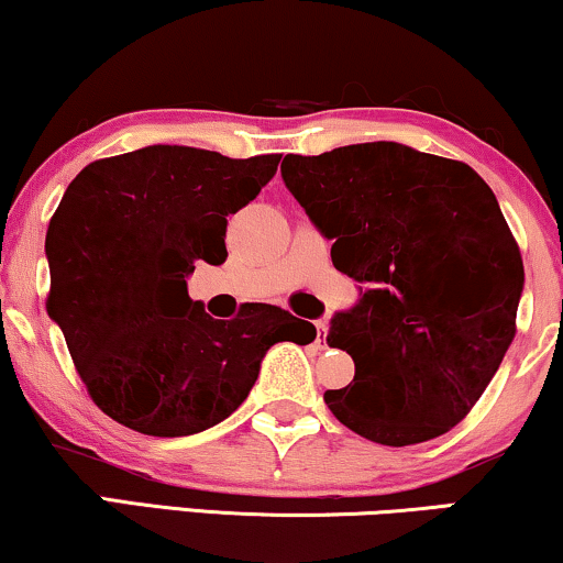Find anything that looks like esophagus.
Masks as SVG:
<instances>
[{"mask_svg": "<svg viewBox=\"0 0 563 563\" xmlns=\"http://www.w3.org/2000/svg\"><path fill=\"white\" fill-rule=\"evenodd\" d=\"M327 332H330V324L324 322V319H319L317 322V347H327Z\"/></svg>", "mask_w": 563, "mask_h": 563, "instance_id": "1", "label": "esophagus"}]
</instances>
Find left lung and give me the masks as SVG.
Here are the masks:
<instances>
[{
	"label": "left lung",
	"instance_id": "left-lung-1",
	"mask_svg": "<svg viewBox=\"0 0 563 563\" xmlns=\"http://www.w3.org/2000/svg\"><path fill=\"white\" fill-rule=\"evenodd\" d=\"M283 181L332 239V265L366 283L327 343L355 376L327 389L332 416L408 446L457 426L517 332L522 254L486 181L462 161L400 142L286 155Z\"/></svg>",
	"mask_w": 563,
	"mask_h": 563
}]
</instances>
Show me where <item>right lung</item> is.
<instances>
[{
  "label": "right lung",
  "mask_w": 563,
  "mask_h": 563,
  "mask_svg": "<svg viewBox=\"0 0 563 563\" xmlns=\"http://www.w3.org/2000/svg\"><path fill=\"white\" fill-rule=\"evenodd\" d=\"M277 163L151 145L92 161L64 191L46 231V311L90 400L117 423L147 437L210 429L246 400L269 347L317 338L280 306L212 319L187 294L195 262L229 257V216Z\"/></svg>",
  "instance_id": "obj_1"
}]
</instances>
